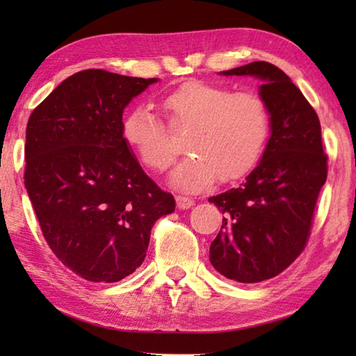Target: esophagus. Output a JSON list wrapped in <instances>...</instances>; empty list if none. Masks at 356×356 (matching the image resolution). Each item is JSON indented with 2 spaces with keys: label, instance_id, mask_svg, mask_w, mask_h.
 Returning a JSON list of instances; mask_svg holds the SVG:
<instances>
[{
  "label": "esophagus",
  "instance_id": "obj_1",
  "mask_svg": "<svg viewBox=\"0 0 356 356\" xmlns=\"http://www.w3.org/2000/svg\"><path fill=\"white\" fill-rule=\"evenodd\" d=\"M176 202H177V207L182 210L190 209L193 204H195V201H193L188 196H176Z\"/></svg>",
  "mask_w": 356,
  "mask_h": 356
}]
</instances>
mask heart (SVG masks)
Listing matches in <instances>:
<instances>
[{
    "label": "heart",
    "mask_w": 356,
    "mask_h": 356,
    "mask_svg": "<svg viewBox=\"0 0 356 356\" xmlns=\"http://www.w3.org/2000/svg\"><path fill=\"white\" fill-rule=\"evenodd\" d=\"M163 108L172 127H190L186 159L174 168L170 182L179 190L201 191L216 177L234 180L250 172L268 136V113L251 92L202 81H190L166 95ZM124 141L152 171H165L177 155L171 131L147 105L125 113L120 124Z\"/></svg>",
    "instance_id": "b5f03b06"
}]
</instances>
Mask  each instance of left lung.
<instances>
[{"mask_svg":"<svg viewBox=\"0 0 356 356\" xmlns=\"http://www.w3.org/2000/svg\"><path fill=\"white\" fill-rule=\"evenodd\" d=\"M220 75L261 81L270 138L245 184L209 197L225 213L210 245V264L232 281L261 282L286 270L308 240L327 180L321 122L300 89L273 64L256 61Z\"/></svg>","mask_w":356,"mask_h":356,"instance_id":"8db88e82","label":"left lung"}]
</instances>
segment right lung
Segmentation results:
<instances>
[{"mask_svg":"<svg viewBox=\"0 0 356 356\" xmlns=\"http://www.w3.org/2000/svg\"><path fill=\"white\" fill-rule=\"evenodd\" d=\"M156 81L88 69L64 80L29 116L28 196L51 251L88 281L134 273L154 222L176 209L120 134L125 108Z\"/></svg>","mask_w":356,"mask_h":356,"instance_id":"1","label":"right lung"}]
</instances>
